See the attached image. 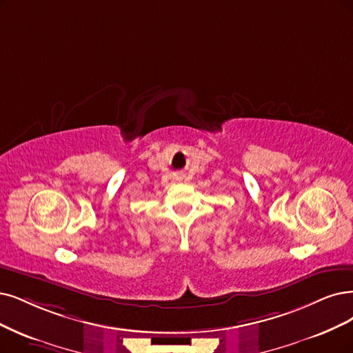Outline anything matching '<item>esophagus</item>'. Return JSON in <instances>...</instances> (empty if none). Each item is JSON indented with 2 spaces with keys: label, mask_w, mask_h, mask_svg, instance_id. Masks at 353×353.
Here are the masks:
<instances>
[{
  "label": "esophagus",
  "mask_w": 353,
  "mask_h": 353,
  "mask_svg": "<svg viewBox=\"0 0 353 353\" xmlns=\"http://www.w3.org/2000/svg\"><path fill=\"white\" fill-rule=\"evenodd\" d=\"M177 179H179V180H181V179H183V177H177Z\"/></svg>",
  "instance_id": "34e87169"
}]
</instances>
